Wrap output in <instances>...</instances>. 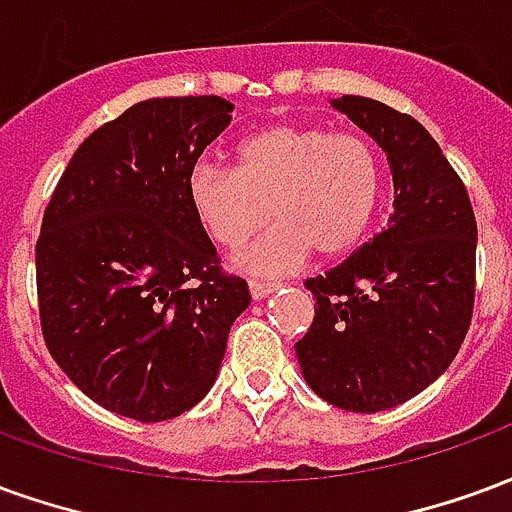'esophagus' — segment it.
Instances as JSON below:
<instances>
[{
	"instance_id": "obj_1",
	"label": "esophagus",
	"mask_w": 512,
	"mask_h": 512,
	"mask_svg": "<svg viewBox=\"0 0 512 512\" xmlns=\"http://www.w3.org/2000/svg\"><path fill=\"white\" fill-rule=\"evenodd\" d=\"M277 288H279L277 282H257V279L249 282V293H252L255 299H266V296H271Z\"/></svg>"
}]
</instances>
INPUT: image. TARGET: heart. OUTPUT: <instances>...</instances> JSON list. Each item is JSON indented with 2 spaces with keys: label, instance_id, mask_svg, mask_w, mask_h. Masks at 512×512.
Instances as JSON below:
<instances>
[{
  "label": "heart",
  "instance_id": "1",
  "mask_svg": "<svg viewBox=\"0 0 512 512\" xmlns=\"http://www.w3.org/2000/svg\"><path fill=\"white\" fill-rule=\"evenodd\" d=\"M384 167L376 145L354 131L277 123L249 134L235 150V172L200 161L186 197L202 230L227 249L279 224L238 263L260 274L354 252L376 219Z\"/></svg>",
  "mask_w": 512,
  "mask_h": 512
}]
</instances>
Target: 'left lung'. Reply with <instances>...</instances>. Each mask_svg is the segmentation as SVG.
<instances>
[{"label":"left lung","instance_id":"obj_1","mask_svg":"<svg viewBox=\"0 0 512 512\" xmlns=\"http://www.w3.org/2000/svg\"><path fill=\"white\" fill-rule=\"evenodd\" d=\"M332 106L386 153L395 213L345 263L307 279L315 318L296 356L326 403L376 414L419 395L458 354L472 321L477 222L466 186L414 117L362 95Z\"/></svg>","mask_w":512,"mask_h":512}]
</instances>
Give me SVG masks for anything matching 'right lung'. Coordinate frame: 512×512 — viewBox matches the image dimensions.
Here are the masks:
<instances>
[{
    "instance_id": "obj_1",
    "label": "right lung",
    "mask_w": 512,
    "mask_h": 512,
    "mask_svg": "<svg viewBox=\"0 0 512 512\" xmlns=\"http://www.w3.org/2000/svg\"><path fill=\"white\" fill-rule=\"evenodd\" d=\"M230 120L219 95L134 104L84 139L51 194L35 246L43 337L62 373L120 417L197 406L252 301L186 197Z\"/></svg>"
}]
</instances>
